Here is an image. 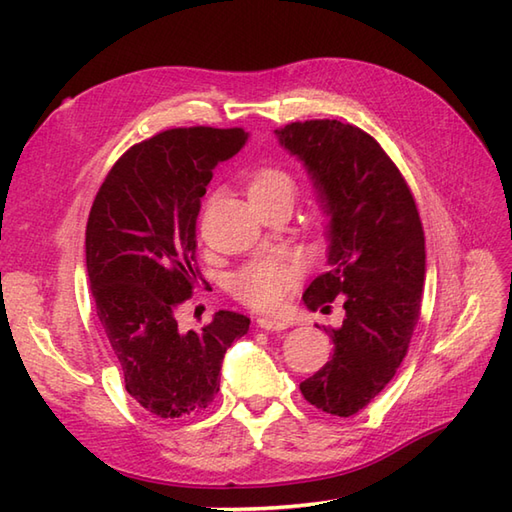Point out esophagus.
<instances>
[{"mask_svg": "<svg viewBox=\"0 0 512 512\" xmlns=\"http://www.w3.org/2000/svg\"><path fill=\"white\" fill-rule=\"evenodd\" d=\"M257 325L262 330H273V332H279V330H286L288 328V321H281V319H270V317H259L257 319Z\"/></svg>", "mask_w": 512, "mask_h": 512, "instance_id": "esophagus-1", "label": "esophagus"}]
</instances>
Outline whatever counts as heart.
Listing matches in <instances>:
<instances>
[{
  "mask_svg": "<svg viewBox=\"0 0 512 512\" xmlns=\"http://www.w3.org/2000/svg\"><path fill=\"white\" fill-rule=\"evenodd\" d=\"M248 198L253 204L273 200H295L297 182L286 169L268 165L259 167L248 176ZM301 264L286 255H268L250 259L228 279L233 297L250 308L275 310L288 299L301 281Z\"/></svg>",
  "mask_w": 512,
  "mask_h": 512,
  "instance_id": "b5f03b06",
  "label": "heart"
}]
</instances>
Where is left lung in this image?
<instances>
[{"label": "left lung", "mask_w": 512, "mask_h": 512, "mask_svg": "<svg viewBox=\"0 0 512 512\" xmlns=\"http://www.w3.org/2000/svg\"><path fill=\"white\" fill-rule=\"evenodd\" d=\"M275 134L303 160L330 217L328 270L303 292V301L310 310L330 312L339 297L345 308L341 328L330 330V361L299 389L317 409L350 418L396 376L420 319L418 206L394 160L361 127L317 118Z\"/></svg>", "instance_id": "1"}]
</instances>
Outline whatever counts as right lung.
Returning a JSON list of instances; mask_svg holds the SVG:
<instances>
[{
    "mask_svg": "<svg viewBox=\"0 0 512 512\" xmlns=\"http://www.w3.org/2000/svg\"><path fill=\"white\" fill-rule=\"evenodd\" d=\"M242 127H173L129 147L107 173L85 228L96 314L125 389L158 418L204 411L220 391L222 358L248 332L220 310L202 330L178 328V308L202 273L195 220L213 169L244 147Z\"/></svg>",
    "mask_w": 512,
    "mask_h": 512,
    "instance_id": "1",
    "label": "right lung"
}]
</instances>
